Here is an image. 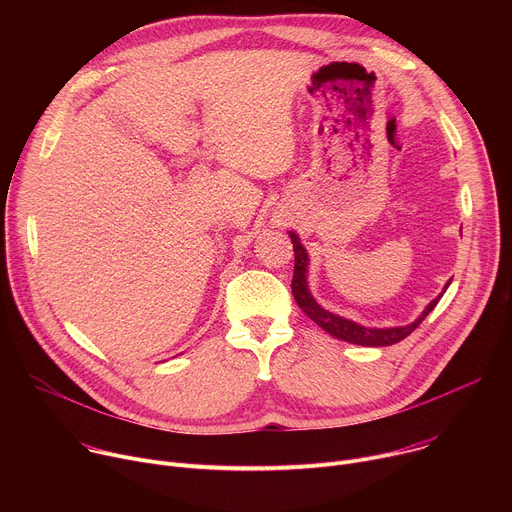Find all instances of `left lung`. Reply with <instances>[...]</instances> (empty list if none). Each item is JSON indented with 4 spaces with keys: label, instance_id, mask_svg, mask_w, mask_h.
<instances>
[{
    "label": "left lung",
    "instance_id": "1",
    "mask_svg": "<svg viewBox=\"0 0 512 512\" xmlns=\"http://www.w3.org/2000/svg\"><path fill=\"white\" fill-rule=\"evenodd\" d=\"M289 239L294 243V255H296V265H294V279H291V291H294V298L298 302V306L304 310V314L314 320L320 328H324L328 334L352 342V344H360V346H391L401 342L403 338H407L423 320L425 316L437 306L440 298H435L425 312L409 326H401V328H367L360 326L356 322H350L346 318H340L324 308H320L316 304V300L312 298V294L308 291V283H306V273H308V253L302 247L300 239L296 233L289 231ZM450 283V281H448ZM448 287V285H446ZM444 287V289H446Z\"/></svg>",
    "mask_w": 512,
    "mask_h": 512
}]
</instances>
